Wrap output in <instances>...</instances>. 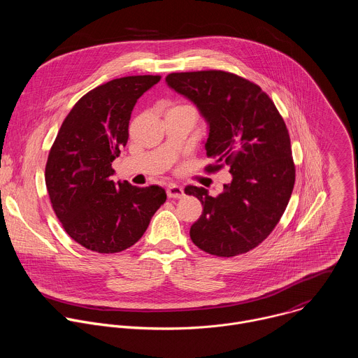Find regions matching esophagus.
<instances>
[{
  "label": "esophagus",
  "instance_id": "obj_1",
  "mask_svg": "<svg viewBox=\"0 0 358 358\" xmlns=\"http://www.w3.org/2000/svg\"><path fill=\"white\" fill-rule=\"evenodd\" d=\"M167 195H169V198H182L184 189H182V187H180L177 184H170L167 187Z\"/></svg>",
  "mask_w": 358,
  "mask_h": 358
}]
</instances>
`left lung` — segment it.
<instances>
[{
    "mask_svg": "<svg viewBox=\"0 0 358 358\" xmlns=\"http://www.w3.org/2000/svg\"><path fill=\"white\" fill-rule=\"evenodd\" d=\"M167 85L189 99L210 126L207 156L217 173L229 167L232 181L211 196L188 185L202 214L189 229L203 252L231 258L262 243L283 215L294 185L287 127L272 99L253 82L224 71L170 73Z\"/></svg>",
    "mask_w": 358,
    "mask_h": 358,
    "instance_id": "obj_1",
    "label": "left lung"
}]
</instances>
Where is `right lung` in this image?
<instances>
[{
  "label": "right lung",
  "mask_w": 358,
  "mask_h": 358,
  "mask_svg": "<svg viewBox=\"0 0 358 358\" xmlns=\"http://www.w3.org/2000/svg\"><path fill=\"white\" fill-rule=\"evenodd\" d=\"M160 79L126 76L92 89L76 101L50 147L45 167L50 203L66 234L89 250L130 248L167 199L159 185L140 188L110 178L136 101Z\"/></svg>",
  "instance_id": "1"
}]
</instances>
